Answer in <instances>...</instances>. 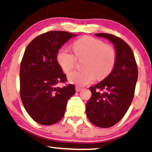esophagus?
Segmentation results:
<instances>
[{
  "label": "esophagus",
  "instance_id": "esophagus-1",
  "mask_svg": "<svg viewBox=\"0 0 152 152\" xmlns=\"http://www.w3.org/2000/svg\"><path fill=\"white\" fill-rule=\"evenodd\" d=\"M82 90V88L80 87V86H76V92H79V91H81Z\"/></svg>",
  "mask_w": 152,
  "mask_h": 152
}]
</instances>
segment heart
I'll use <instances>...</instances> for the list:
<instances>
[{
  "label": "heart",
  "instance_id": "obj_1",
  "mask_svg": "<svg viewBox=\"0 0 152 152\" xmlns=\"http://www.w3.org/2000/svg\"><path fill=\"white\" fill-rule=\"evenodd\" d=\"M75 55L62 48L58 52L57 61L65 73L74 69L77 58H85L82 66L84 69L74 71L68 75L71 83L85 86L94 81L95 78L103 79L110 74L116 61V52L113 47L105 45L102 40L90 36L80 38L72 45Z\"/></svg>",
  "mask_w": 152,
  "mask_h": 152
}]
</instances>
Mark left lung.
Returning a JSON list of instances; mask_svg holds the SVG:
<instances>
[{"label":"left lung","mask_w":152,"mask_h":152,"mask_svg":"<svg viewBox=\"0 0 152 152\" xmlns=\"http://www.w3.org/2000/svg\"><path fill=\"white\" fill-rule=\"evenodd\" d=\"M113 43L116 61L105 79L89 88L91 97L86 105V115L97 127L107 128L123 118L134 98L138 69L130 47L121 38L107 33L96 34Z\"/></svg>","instance_id":"1"}]
</instances>
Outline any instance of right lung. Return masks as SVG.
<instances>
[{"mask_svg": "<svg viewBox=\"0 0 152 152\" xmlns=\"http://www.w3.org/2000/svg\"><path fill=\"white\" fill-rule=\"evenodd\" d=\"M76 34L49 31L30 42L22 58L20 69V98L31 118L42 125H51L64 115L67 102L75 94L72 84L59 88L67 81L58 64V49Z\"/></svg>", "mask_w": 152, "mask_h": 152, "instance_id": "1", "label": "right lung"}]
</instances>
